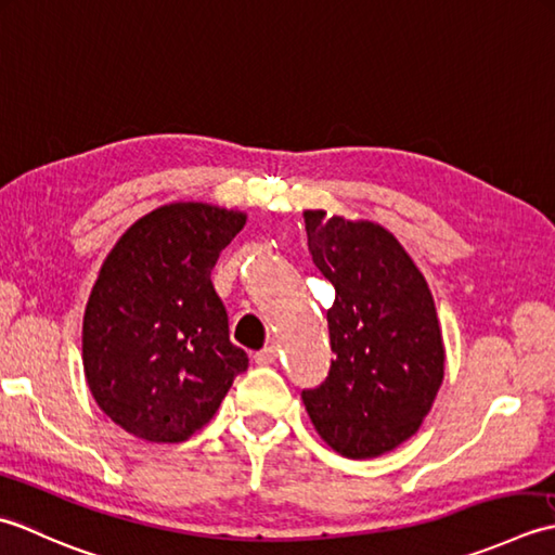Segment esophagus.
<instances>
[{
  "instance_id": "34e87169",
  "label": "esophagus",
  "mask_w": 555,
  "mask_h": 555,
  "mask_svg": "<svg viewBox=\"0 0 555 555\" xmlns=\"http://www.w3.org/2000/svg\"><path fill=\"white\" fill-rule=\"evenodd\" d=\"M254 361L256 364H261V366H268V364H275L278 361V349L270 345V347H263L261 352H256L254 354Z\"/></svg>"
}]
</instances>
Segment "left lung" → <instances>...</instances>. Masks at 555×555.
Wrapping results in <instances>:
<instances>
[{
	"label": "left lung",
	"mask_w": 555,
	"mask_h": 555,
	"mask_svg": "<svg viewBox=\"0 0 555 555\" xmlns=\"http://www.w3.org/2000/svg\"><path fill=\"white\" fill-rule=\"evenodd\" d=\"M309 251L335 287L327 309L331 361L301 390L315 431L345 457H378L416 434L443 383L446 347L420 268L369 220L304 210Z\"/></svg>",
	"instance_id": "8db88e82"
}]
</instances>
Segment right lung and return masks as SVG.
I'll use <instances>...</instances> for the list:
<instances>
[{"mask_svg":"<svg viewBox=\"0 0 555 555\" xmlns=\"http://www.w3.org/2000/svg\"><path fill=\"white\" fill-rule=\"evenodd\" d=\"M240 210L169 203L119 236L83 315V371L100 410L151 443H182L218 412L244 349L210 273Z\"/></svg>","mask_w":555,"mask_h":555,"instance_id":"add662e5","label":"right lung"}]
</instances>
